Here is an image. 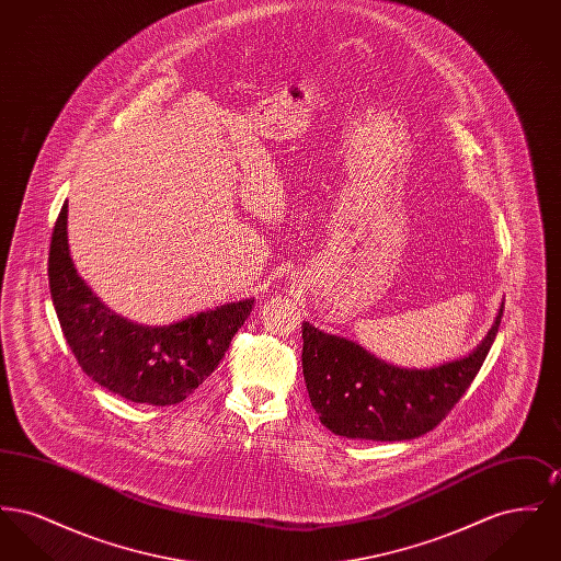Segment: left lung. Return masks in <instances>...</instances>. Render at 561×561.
I'll return each instance as SVG.
<instances>
[{
	"label": "left lung",
	"instance_id": "8db88e82",
	"mask_svg": "<svg viewBox=\"0 0 561 561\" xmlns=\"http://www.w3.org/2000/svg\"><path fill=\"white\" fill-rule=\"evenodd\" d=\"M503 309L480 347L428 370L380 362L347 339L302 323V373L321 425L351 439L401 442L437 427L480 373Z\"/></svg>",
	"mask_w": 561,
	"mask_h": 561
}]
</instances>
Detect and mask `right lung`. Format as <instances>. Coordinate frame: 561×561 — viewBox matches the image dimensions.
<instances>
[{"instance_id": "add662e5", "label": "right lung", "mask_w": 561, "mask_h": 561, "mask_svg": "<svg viewBox=\"0 0 561 561\" xmlns=\"http://www.w3.org/2000/svg\"><path fill=\"white\" fill-rule=\"evenodd\" d=\"M48 277L62 334L81 370L134 403L172 405L214 373L254 298L170 325H140L108 311L78 275L67 243V204L54 222Z\"/></svg>"}]
</instances>
